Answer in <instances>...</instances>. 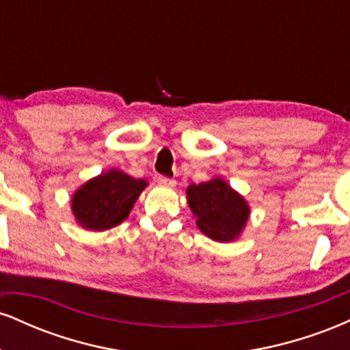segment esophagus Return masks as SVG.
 I'll list each match as a JSON object with an SVG mask.
<instances>
[{
	"instance_id": "1",
	"label": "esophagus",
	"mask_w": 350,
	"mask_h": 350,
	"mask_svg": "<svg viewBox=\"0 0 350 350\" xmlns=\"http://www.w3.org/2000/svg\"><path fill=\"white\" fill-rule=\"evenodd\" d=\"M158 184H161V186H167V187H172L176 184L174 179L167 178V176H159L158 178Z\"/></svg>"
}]
</instances>
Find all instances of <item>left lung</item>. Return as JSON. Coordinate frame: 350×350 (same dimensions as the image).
Wrapping results in <instances>:
<instances>
[{
  "label": "left lung",
  "mask_w": 350,
  "mask_h": 350,
  "mask_svg": "<svg viewBox=\"0 0 350 350\" xmlns=\"http://www.w3.org/2000/svg\"><path fill=\"white\" fill-rule=\"evenodd\" d=\"M187 202L200 232L217 242L237 239L250 214L242 196L219 178L191 184L187 187Z\"/></svg>",
  "instance_id": "8db88e82"
}]
</instances>
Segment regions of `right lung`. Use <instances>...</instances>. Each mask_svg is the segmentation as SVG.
Listing matches in <instances>:
<instances>
[{"mask_svg":"<svg viewBox=\"0 0 350 350\" xmlns=\"http://www.w3.org/2000/svg\"><path fill=\"white\" fill-rule=\"evenodd\" d=\"M144 187L146 180L111 170L75 192L72 211L80 226L88 230H107L126 219Z\"/></svg>","mask_w":350,"mask_h":350,"instance_id":"add662e5","label":"right lung"}]
</instances>
